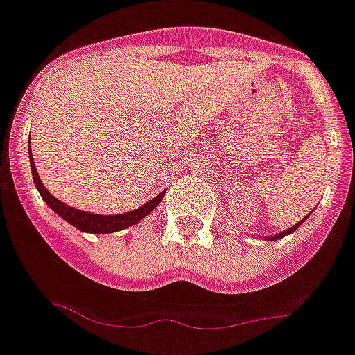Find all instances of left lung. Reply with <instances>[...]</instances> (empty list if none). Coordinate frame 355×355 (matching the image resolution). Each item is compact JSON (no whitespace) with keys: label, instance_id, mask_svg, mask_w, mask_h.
<instances>
[{"label":"left lung","instance_id":"8db88e82","mask_svg":"<svg viewBox=\"0 0 355 355\" xmlns=\"http://www.w3.org/2000/svg\"><path fill=\"white\" fill-rule=\"evenodd\" d=\"M307 218H309V215H307V216H305V218H302V220H300V222H298V223H295V225H293V227H290V229L283 230V232L276 234V236H267V241H276V239H281V237H284V236H288V234L295 232V230H297V229H298V227H300V225H302V223H304V222H305V220H307Z\"/></svg>","mask_w":355,"mask_h":355}]
</instances>
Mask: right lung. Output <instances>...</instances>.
Here are the masks:
<instances>
[{"mask_svg": "<svg viewBox=\"0 0 355 355\" xmlns=\"http://www.w3.org/2000/svg\"><path fill=\"white\" fill-rule=\"evenodd\" d=\"M31 144V137H29ZM29 149V163H31V171H33L34 185L40 191L43 201L57 213L60 218H64L65 222L71 223L72 227L79 229L81 232H90V234H111L118 232V230L126 229V227H132L135 223H139L140 220L146 218L153 209H156V206L159 205L163 196L166 194V191H163L161 194H157L156 198L147 201L146 205H142L140 208L133 209V211L126 213H116V215H101V213H90V211H83V209L72 208V206L65 205V202L58 201L55 196H51L48 192V189L41 184V178L37 175L36 166H34L33 153H31V146L27 147Z\"/></svg>", "mask_w": 355, "mask_h": 355, "instance_id": "obj_1", "label": "right lung"}]
</instances>
